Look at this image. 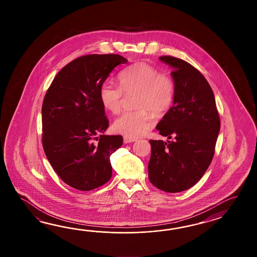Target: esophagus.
<instances>
[{
  "mask_svg": "<svg viewBox=\"0 0 257 257\" xmlns=\"http://www.w3.org/2000/svg\"><path fill=\"white\" fill-rule=\"evenodd\" d=\"M137 139L134 138H130V137H124V143H131V142H136Z\"/></svg>",
  "mask_w": 257,
  "mask_h": 257,
  "instance_id": "34e87169",
  "label": "esophagus"
}]
</instances>
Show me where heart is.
Masks as SVG:
<instances>
[{
    "label": "heart",
    "mask_w": 257,
    "mask_h": 257,
    "mask_svg": "<svg viewBox=\"0 0 257 257\" xmlns=\"http://www.w3.org/2000/svg\"><path fill=\"white\" fill-rule=\"evenodd\" d=\"M120 86L104 82L99 89V98L104 108L112 114L121 109L123 91L126 93L138 92V111L125 112L113 124L115 132L130 138H139L152 127L154 115L164 114L170 109L175 99V82L164 73H160L155 67L138 62L119 73Z\"/></svg>",
    "instance_id": "heart-1"
}]
</instances>
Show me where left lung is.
Listing matches in <instances>:
<instances>
[{
  "mask_svg": "<svg viewBox=\"0 0 257 257\" xmlns=\"http://www.w3.org/2000/svg\"><path fill=\"white\" fill-rule=\"evenodd\" d=\"M169 65L175 82L173 106L156 126L173 141H153L149 179L163 191L177 193L195 186L213 159L220 130L213 91L205 77L185 60L159 58Z\"/></svg>",
  "mask_w": 257,
  "mask_h": 257,
  "instance_id": "8db88e82",
  "label": "left lung"
}]
</instances>
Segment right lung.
<instances>
[{
    "instance_id": "right-lung-1",
    "label": "right lung",
    "mask_w": 257,
    "mask_h": 257,
    "mask_svg": "<svg viewBox=\"0 0 257 257\" xmlns=\"http://www.w3.org/2000/svg\"><path fill=\"white\" fill-rule=\"evenodd\" d=\"M126 63L120 55L82 56L60 70L45 95L44 152L61 180L77 190L90 191L111 178L110 156L123 138L102 135L109 123L99 89L116 66Z\"/></svg>"
}]
</instances>
